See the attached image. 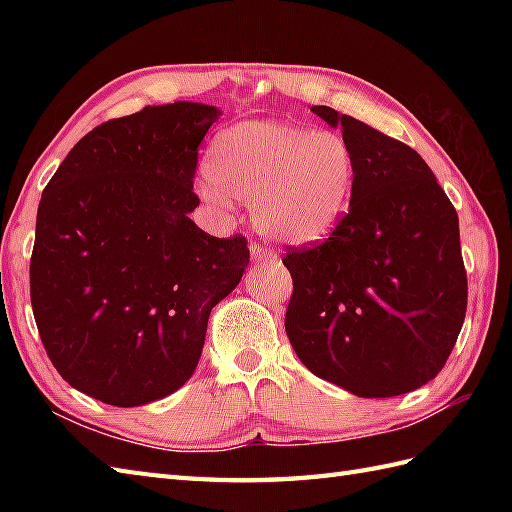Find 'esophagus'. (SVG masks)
I'll use <instances>...</instances> for the list:
<instances>
[{"mask_svg": "<svg viewBox=\"0 0 512 512\" xmlns=\"http://www.w3.org/2000/svg\"><path fill=\"white\" fill-rule=\"evenodd\" d=\"M250 255H253V262L262 264V262H273V259H277V255L273 253V250H268L266 246L253 242L250 244Z\"/></svg>", "mask_w": 512, "mask_h": 512, "instance_id": "obj_1", "label": "esophagus"}]
</instances>
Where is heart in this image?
<instances>
[{
	"instance_id": "1",
	"label": "heart",
	"mask_w": 512,
	"mask_h": 512,
	"mask_svg": "<svg viewBox=\"0 0 512 512\" xmlns=\"http://www.w3.org/2000/svg\"><path fill=\"white\" fill-rule=\"evenodd\" d=\"M200 195L250 202L273 242L314 244L339 224L354 189V156L341 134L284 121H244L213 138Z\"/></svg>"
}]
</instances>
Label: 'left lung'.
I'll list each match as a JSON object with an SVG mask.
<instances>
[{"instance_id": "obj_1", "label": "left lung", "mask_w": 512, "mask_h": 512, "mask_svg": "<svg viewBox=\"0 0 512 512\" xmlns=\"http://www.w3.org/2000/svg\"><path fill=\"white\" fill-rule=\"evenodd\" d=\"M354 156L350 209L323 244L292 250L286 334L314 376L361 398L427 385L464 323L460 222L416 149L328 105Z\"/></svg>"}]
</instances>
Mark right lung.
I'll use <instances>...</instances> for the list:
<instances>
[{"mask_svg":"<svg viewBox=\"0 0 512 512\" xmlns=\"http://www.w3.org/2000/svg\"><path fill=\"white\" fill-rule=\"evenodd\" d=\"M220 116L178 101L114 118L43 189L32 312L65 383L105 405H149L187 383L211 310L248 266L242 235L213 237L189 217L198 147Z\"/></svg>","mask_w":512,"mask_h":512,"instance_id":"add662e5","label":"right lung"}]
</instances>
